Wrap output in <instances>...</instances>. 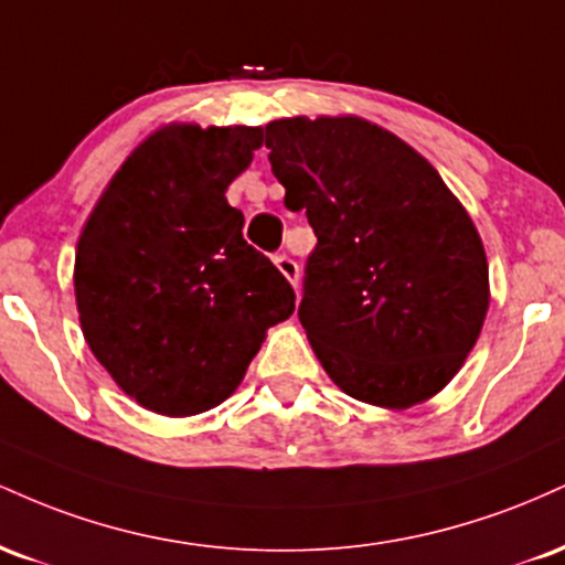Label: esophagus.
Listing matches in <instances>:
<instances>
[{"label":"esophagus","instance_id":"obj_1","mask_svg":"<svg viewBox=\"0 0 565 565\" xmlns=\"http://www.w3.org/2000/svg\"><path fill=\"white\" fill-rule=\"evenodd\" d=\"M276 268L287 276L291 287H297V281H300V265L291 260L289 255H276Z\"/></svg>","mask_w":565,"mask_h":565}]
</instances>
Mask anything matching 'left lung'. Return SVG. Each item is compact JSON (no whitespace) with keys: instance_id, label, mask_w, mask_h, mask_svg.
<instances>
[{"instance_id":"obj_1","label":"left lung","mask_w":565,"mask_h":565,"mask_svg":"<svg viewBox=\"0 0 565 565\" xmlns=\"http://www.w3.org/2000/svg\"><path fill=\"white\" fill-rule=\"evenodd\" d=\"M284 204L316 249L300 321L350 398L408 408L446 387L481 334L489 265L476 225L412 146L359 116L265 127Z\"/></svg>"}]
</instances>
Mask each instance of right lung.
Wrapping results in <instances>:
<instances>
[{"label":"right lung","mask_w":565,"mask_h":565,"mask_svg":"<svg viewBox=\"0 0 565 565\" xmlns=\"http://www.w3.org/2000/svg\"><path fill=\"white\" fill-rule=\"evenodd\" d=\"M260 127H161L114 174L76 244L84 340L140 406L188 417L236 391L295 289L244 242L225 191Z\"/></svg>","instance_id":"1"}]
</instances>
